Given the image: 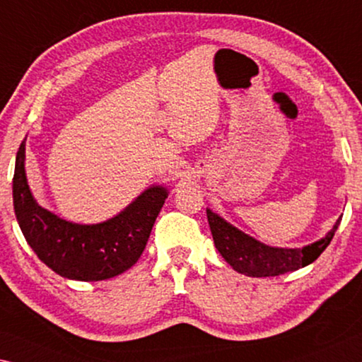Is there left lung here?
<instances>
[{"label":"left lung","mask_w":362,"mask_h":362,"mask_svg":"<svg viewBox=\"0 0 362 362\" xmlns=\"http://www.w3.org/2000/svg\"><path fill=\"white\" fill-rule=\"evenodd\" d=\"M211 227L212 238L219 253L235 271L248 275V277H275L314 262L320 253L329 246L334 238L341 217L337 221L334 228L320 238L319 242L305 246V248H272L250 235L230 226L212 211H206Z\"/></svg>","instance_id":"obj_1"}]
</instances>
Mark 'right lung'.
<instances>
[{"label": "right lung", "instance_id": "right-lung-1", "mask_svg": "<svg viewBox=\"0 0 362 362\" xmlns=\"http://www.w3.org/2000/svg\"><path fill=\"white\" fill-rule=\"evenodd\" d=\"M25 140L16 156L13 198L17 222L27 243L61 277L98 282L112 279L139 261L154 221L168 198L163 187L141 193L120 214L95 226H80L38 206L28 188Z\"/></svg>", "mask_w": 362, "mask_h": 362}]
</instances>
